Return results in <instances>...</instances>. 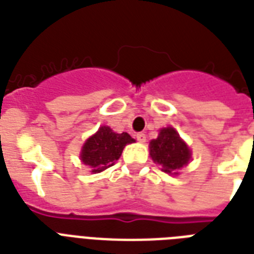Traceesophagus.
<instances>
[{
  "label": "esophagus",
  "mask_w": 254,
  "mask_h": 254,
  "mask_svg": "<svg viewBox=\"0 0 254 254\" xmlns=\"http://www.w3.org/2000/svg\"><path fill=\"white\" fill-rule=\"evenodd\" d=\"M137 141H138V142H145V141H146V134H145V133H138V134H137Z\"/></svg>",
  "instance_id": "1"
}]
</instances>
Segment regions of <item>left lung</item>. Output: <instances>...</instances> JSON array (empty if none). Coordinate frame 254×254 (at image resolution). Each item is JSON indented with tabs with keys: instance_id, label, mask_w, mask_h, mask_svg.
<instances>
[{
	"instance_id": "8db88e82",
	"label": "left lung",
	"mask_w": 254,
	"mask_h": 254,
	"mask_svg": "<svg viewBox=\"0 0 254 254\" xmlns=\"http://www.w3.org/2000/svg\"><path fill=\"white\" fill-rule=\"evenodd\" d=\"M150 157L155 163L162 166V171L175 174V171L187 165L191 158L189 146L181 139L175 129L165 127L158 138L150 142Z\"/></svg>"
}]
</instances>
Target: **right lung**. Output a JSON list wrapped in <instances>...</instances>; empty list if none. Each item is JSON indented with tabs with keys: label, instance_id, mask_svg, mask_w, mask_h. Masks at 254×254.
<instances>
[{
	"label": "right lung",
	"instance_id": "obj_1",
	"mask_svg": "<svg viewBox=\"0 0 254 254\" xmlns=\"http://www.w3.org/2000/svg\"><path fill=\"white\" fill-rule=\"evenodd\" d=\"M134 142L127 133H115L109 127H101L95 135L87 139L81 150V161L91 166L93 173H100L113 166L121 157L124 147Z\"/></svg>",
	"mask_w": 254,
	"mask_h": 254
}]
</instances>
